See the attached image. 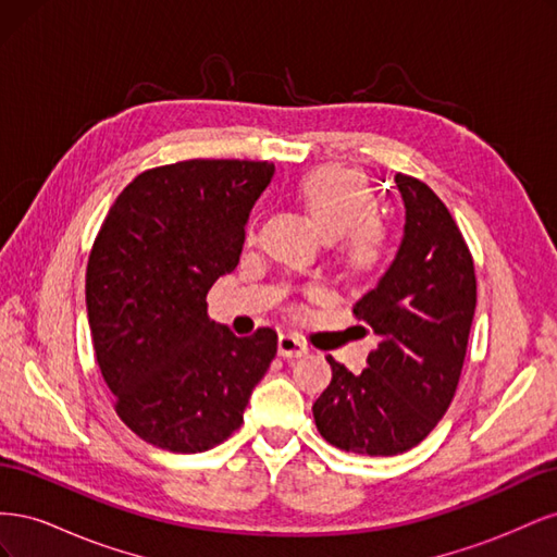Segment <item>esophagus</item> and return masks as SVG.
Returning a JSON list of instances; mask_svg holds the SVG:
<instances>
[{
	"label": "esophagus",
	"mask_w": 557,
	"mask_h": 557,
	"mask_svg": "<svg viewBox=\"0 0 557 557\" xmlns=\"http://www.w3.org/2000/svg\"><path fill=\"white\" fill-rule=\"evenodd\" d=\"M309 352V346L299 339L297 334H278V356L283 358H301Z\"/></svg>",
	"instance_id": "1"
}]
</instances>
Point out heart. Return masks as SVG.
<instances>
[{
	"mask_svg": "<svg viewBox=\"0 0 557 557\" xmlns=\"http://www.w3.org/2000/svg\"><path fill=\"white\" fill-rule=\"evenodd\" d=\"M295 197L327 237L350 232L348 256L358 267L379 262L383 232L372 223L376 199L360 174L344 166H323L297 181Z\"/></svg>",
	"mask_w": 557,
	"mask_h": 557,
	"instance_id": "obj_1",
	"label": "heart"
}]
</instances>
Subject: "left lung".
I'll use <instances>...</instances> for the list:
<instances>
[{
	"instance_id": "1",
	"label": "left lung",
	"mask_w": 557,
	"mask_h": 557,
	"mask_svg": "<svg viewBox=\"0 0 557 557\" xmlns=\"http://www.w3.org/2000/svg\"><path fill=\"white\" fill-rule=\"evenodd\" d=\"M404 232L395 258L352 313L379 336L352 374L327 356L332 381L315 401L318 432L360 455H397L440 423L458 387L476 309L474 260L450 211L423 181L395 174Z\"/></svg>"
}]
</instances>
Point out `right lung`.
<instances>
[{
  "label": "right lung",
  "instance_id": "add662e5",
  "mask_svg": "<svg viewBox=\"0 0 557 557\" xmlns=\"http://www.w3.org/2000/svg\"><path fill=\"white\" fill-rule=\"evenodd\" d=\"M272 162L185 160L148 170L117 195L86 272L97 364L115 411L144 442L201 453L244 423L276 332L237 336L207 313L234 272Z\"/></svg>",
  "mask_w": 557,
  "mask_h": 557
}]
</instances>
